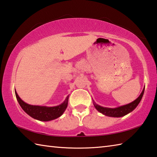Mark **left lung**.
Masks as SVG:
<instances>
[{
    "instance_id": "left-lung-1",
    "label": "left lung",
    "mask_w": 157,
    "mask_h": 157,
    "mask_svg": "<svg viewBox=\"0 0 157 157\" xmlns=\"http://www.w3.org/2000/svg\"><path fill=\"white\" fill-rule=\"evenodd\" d=\"M145 88H144L143 91L141 93V95L139 96V98L135 99V101L131 102V103L128 104L125 106H122L120 107L116 108H104L101 107L99 105L94 103V106L95 108L98 110L99 112L104 114V115L109 117H123L124 115H127L130 112L135 109V108L138 106L139 102L141 100L142 97L144 95Z\"/></svg>"
}]
</instances>
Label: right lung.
Masks as SVG:
<instances>
[{
	"label": "right lung",
	"instance_id": "1",
	"mask_svg": "<svg viewBox=\"0 0 157 157\" xmlns=\"http://www.w3.org/2000/svg\"><path fill=\"white\" fill-rule=\"evenodd\" d=\"M15 94L20 106H21V108L23 109L25 113H27L31 117L36 119L37 120L43 121H51L60 117L64 112V110H66L69 97L67 96L63 103L59 105V106L53 107H47L33 106V105L28 104L24 102L19 98L16 91H15Z\"/></svg>",
	"mask_w": 157,
	"mask_h": 157
}]
</instances>
